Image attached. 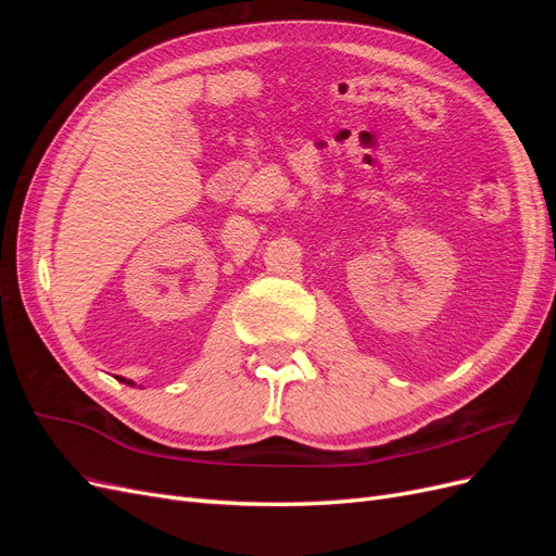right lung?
<instances>
[{"label": "right lung", "instance_id": "add662e5", "mask_svg": "<svg viewBox=\"0 0 556 556\" xmlns=\"http://www.w3.org/2000/svg\"><path fill=\"white\" fill-rule=\"evenodd\" d=\"M127 382H131V380H127Z\"/></svg>", "mask_w": 556, "mask_h": 556}]
</instances>
